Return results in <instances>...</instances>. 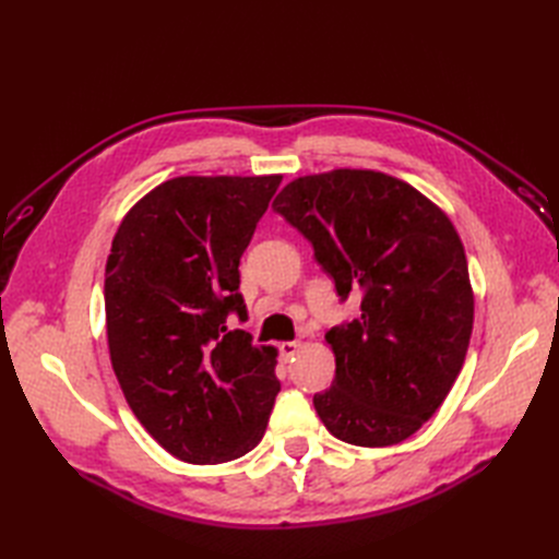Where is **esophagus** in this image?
I'll use <instances>...</instances> for the list:
<instances>
[{"mask_svg": "<svg viewBox=\"0 0 559 559\" xmlns=\"http://www.w3.org/2000/svg\"><path fill=\"white\" fill-rule=\"evenodd\" d=\"M277 349H280V357H282L284 361H289V359L294 357V354L300 349V343H298V341H286V343H280Z\"/></svg>", "mask_w": 559, "mask_h": 559, "instance_id": "esophagus-1", "label": "esophagus"}]
</instances>
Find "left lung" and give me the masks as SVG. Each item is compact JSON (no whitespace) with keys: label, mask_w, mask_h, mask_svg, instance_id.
Listing matches in <instances>:
<instances>
[{"label":"left lung","mask_w":559,"mask_h":559,"mask_svg":"<svg viewBox=\"0 0 559 559\" xmlns=\"http://www.w3.org/2000/svg\"><path fill=\"white\" fill-rule=\"evenodd\" d=\"M273 210L359 317L333 326L331 389L312 403L324 427L361 448L396 445L441 408L473 329L464 247L450 218L382 173L333 170L286 183Z\"/></svg>","instance_id":"left-lung-1"}]
</instances>
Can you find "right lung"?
Returning <instances> with one entry per match:
<instances>
[{
  "instance_id": "add662e5",
  "label": "right lung",
  "mask_w": 559,
  "mask_h": 559,
  "mask_svg": "<svg viewBox=\"0 0 559 559\" xmlns=\"http://www.w3.org/2000/svg\"><path fill=\"white\" fill-rule=\"evenodd\" d=\"M270 177H177L134 205L105 270L114 373L156 441L189 464L259 445L280 380L275 347L242 324L240 259L280 189Z\"/></svg>"
}]
</instances>
